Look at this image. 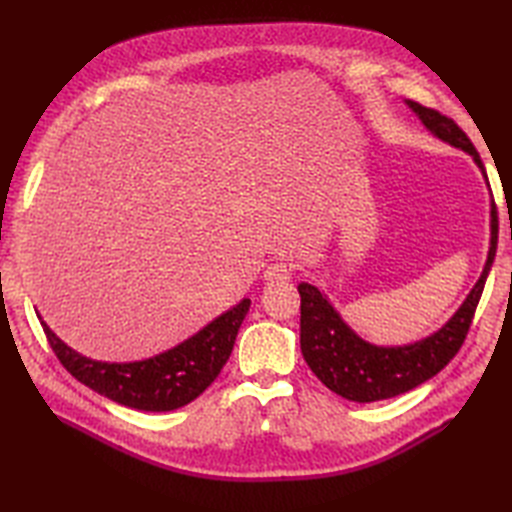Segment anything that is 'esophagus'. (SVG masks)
<instances>
[{"instance_id":"1","label":"esophagus","mask_w":512,"mask_h":512,"mask_svg":"<svg viewBox=\"0 0 512 512\" xmlns=\"http://www.w3.org/2000/svg\"><path fill=\"white\" fill-rule=\"evenodd\" d=\"M290 277H292V271H290V267L286 265V262H273V265H269L265 269V273H262V280L271 282V284L288 282Z\"/></svg>"}]
</instances>
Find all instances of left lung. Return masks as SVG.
Listing matches in <instances>:
<instances>
[{
    "instance_id": "left-lung-1",
    "label": "left lung",
    "mask_w": 512,
    "mask_h": 512,
    "mask_svg": "<svg viewBox=\"0 0 512 512\" xmlns=\"http://www.w3.org/2000/svg\"><path fill=\"white\" fill-rule=\"evenodd\" d=\"M410 111L423 123L425 130L438 141L472 156L487 181L485 166L478 151L470 143L453 119L431 111L418 102L404 100ZM489 188V181H487ZM491 237L483 273L468 292V297L457 307L438 331L401 346H376L352 331L350 324L337 312L333 303L314 284H299L301 294V352L316 378L335 395L359 404L391 399L412 391L414 386L427 382L442 371L453 359L468 335L474 309L483 294L487 275L495 260L498 247V213L491 200Z\"/></svg>"
}]
</instances>
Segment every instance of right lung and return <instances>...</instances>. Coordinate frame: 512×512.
<instances>
[{
	"instance_id": "obj_1",
	"label": "right lung",
	"mask_w": 512,
	"mask_h": 512,
	"mask_svg": "<svg viewBox=\"0 0 512 512\" xmlns=\"http://www.w3.org/2000/svg\"><path fill=\"white\" fill-rule=\"evenodd\" d=\"M250 303L243 299L175 348L132 363H106L83 356L61 342L36 314L57 359L76 380L126 408L168 412L188 406L218 378L235 346L241 322L250 312Z\"/></svg>"
}]
</instances>
